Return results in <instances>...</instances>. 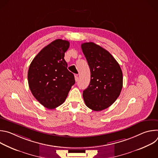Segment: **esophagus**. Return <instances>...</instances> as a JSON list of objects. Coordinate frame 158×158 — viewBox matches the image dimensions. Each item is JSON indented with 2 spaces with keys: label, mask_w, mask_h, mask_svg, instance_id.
Segmentation results:
<instances>
[{
  "label": "esophagus",
  "mask_w": 158,
  "mask_h": 158,
  "mask_svg": "<svg viewBox=\"0 0 158 158\" xmlns=\"http://www.w3.org/2000/svg\"><path fill=\"white\" fill-rule=\"evenodd\" d=\"M74 77H75L76 81L77 82V81H78V79H79V78H78V75H77V74H75V75H74Z\"/></svg>",
  "instance_id": "1"
}]
</instances>
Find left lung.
Returning a JSON list of instances; mask_svg holds the SVG:
<instances>
[{"instance_id": "left-lung-1", "label": "left lung", "mask_w": 158, "mask_h": 158, "mask_svg": "<svg viewBox=\"0 0 158 158\" xmlns=\"http://www.w3.org/2000/svg\"><path fill=\"white\" fill-rule=\"evenodd\" d=\"M91 71V81L83 91L85 105L95 111L107 109L120 95L123 73L119 64L107 51L94 42L81 45Z\"/></svg>"}]
</instances>
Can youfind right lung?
I'll list each match as a JSON object with an SVG mask.
<instances>
[{"label":"right lung","instance_id":"obj_1","mask_svg":"<svg viewBox=\"0 0 158 158\" xmlns=\"http://www.w3.org/2000/svg\"><path fill=\"white\" fill-rule=\"evenodd\" d=\"M69 48V41L56 39L44 48L30 64L27 75L30 90L45 107L54 109L61 105L76 82L64 58Z\"/></svg>","mask_w":158,"mask_h":158}]
</instances>
